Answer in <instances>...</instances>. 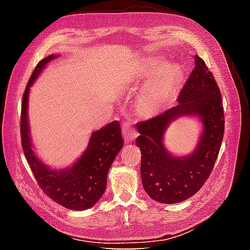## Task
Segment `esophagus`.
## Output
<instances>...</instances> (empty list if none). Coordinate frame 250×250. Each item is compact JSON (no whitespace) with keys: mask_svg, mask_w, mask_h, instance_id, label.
<instances>
[{"mask_svg":"<svg viewBox=\"0 0 250 250\" xmlns=\"http://www.w3.org/2000/svg\"><path fill=\"white\" fill-rule=\"evenodd\" d=\"M122 133H123V137H124V140L125 142L129 143V142H132L134 141L135 139L138 138V132L134 130V128L131 126L130 123H125L122 127Z\"/></svg>","mask_w":250,"mask_h":250,"instance_id":"1","label":"esophagus"}]
</instances>
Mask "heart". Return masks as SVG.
I'll list each match as a JSON object with an SVG mask.
<instances>
[{
	"label": "heart",
	"instance_id": "b5f03b06",
	"mask_svg": "<svg viewBox=\"0 0 250 250\" xmlns=\"http://www.w3.org/2000/svg\"><path fill=\"white\" fill-rule=\"evenodd\" d=\"M161 62H152L142 73V78L149 80L152 78ZM178 78V70L175 66L168 65L151 80L141 92L140 102L142 107L148 112L160 110L172 98L174 87Z\"/></svg>",
	"mask_w": 250,
	"mask_h": 250
}]
</instances>
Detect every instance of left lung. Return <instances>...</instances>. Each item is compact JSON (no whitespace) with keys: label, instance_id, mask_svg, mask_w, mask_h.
Listing matches in <instances>:
<instances>
[{"label":"left lung","instance_id":"left-lung-1","mask_svg":"<svg viewBox=\"0 0 250 250\" xmlns=\"http://www.w3.org/2000/svg\"><path fill=\"white\" fill-rule=\"evenodd\" d=\"M177 105L137 125L140 135L141 177L149 197L161 203H178L192 197L214 168L224 133L220 89L206 62L195 55V67L177 98ZM181 117H196L203 130L190 155H173L164 146L167 128Z\"/></svg>","mask_w":250,"mask_h":250}]
</instances>
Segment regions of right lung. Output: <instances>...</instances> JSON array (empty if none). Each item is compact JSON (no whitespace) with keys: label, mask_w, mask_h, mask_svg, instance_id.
Returning a JSON list of instances; mask_svg holds the SVG:
<instances>
[{"label":"right lung","mask_w":250,"mask_h":250,"mask_svg":"<svg viewBox=\"0 0 250 250\" xmlns=\"http://www.w3.org/2000/svg\"><path fill=\"white\" fill-rule=\"evenodd\" d=\"M59 55L52 54L39 62L22 95L21 133V147L37 184L49 197L73 210L94 207L106 190L107 174L124 142L118 121L103 126L90 134L87 147L74 164L63 169L52 168L36 154L30 132L28 102L30 87L46 65Z\"/></svg>","instance_id":"right-lung-1"}]
</instances>
